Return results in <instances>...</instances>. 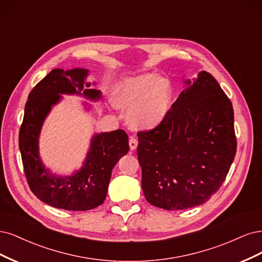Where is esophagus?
I'll use <instances>...</instances> for the list:
<instances>
[{
	"mask_svg": "<svg viewBox=\"0 0 262 262\" xmlns=\"http://www.w3.org/2000/svg\"><path fill=\"white\" fill-rule=\"evenodd\" d=\"M128 143H129V148H130V150H135V149L137 148V146H138V140H137L136 138L130 137V139H129Z\"/></svg>",
	"mask_w": 262,
	"mask_h": 262,
	"instance_id": "1",
	"label": "esophagus"
}]
</instances>
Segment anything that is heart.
Segmentation results:
<instances>
[{"instance_id":"b5f03b06","label":"heart","mask_w":262,"mask_h":262,"mask_svg":"<svg viewBox=\"0 0 262 262\" xmlns=\"http://www.w3.org/2000/svg\"><path fill=\"white\" fill-rule=\"evenodd\" d=\"M114 105L127 113L129 127L148 132L161 125L170 114L173 103V87L170 80L156 73L129 76L113 87Z\"/></svg>"}]
</instances>
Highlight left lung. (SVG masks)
I'll list each match as a JSON object with an SVG mask.
<instances>
[{
  "instance_id": "1",
  "label": "left lung",
  "mask_w": 262,
  "mask_h": 262,
  "mask_svg": "<svg viewBox=\"0 0 262 262\" xmlns=\"http://www.w3.org/2000/svg\"><path fill=\"white\" fill-rule=\"evenodd\" d=\"M183 83L164 122L138 134L143 195L152 206L171 211L208 201L236 154L232 102L215 78L201 71Z\"/></svg>"
}]
</instances>
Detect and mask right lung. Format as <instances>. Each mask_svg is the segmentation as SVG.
Instances as JSON below:
<instances>
[{"mask_svg": "<svg viewBox=\"0 0 262 262\" xmlns=\"http://www.w3.org/2000/svg\"><path fill=\"white\" fill-rule=\"evenodd\" d=\"M88 75L89 70L81 67L50 72L29 94L19 130V150L31 191L45 204L70 211H87L103 204L113 167L129 150L123 129L101 132L92 135L85 160L72 174L53 173L42 161V126L63 96H78L90 102L102 99L101 91L92 88L96 82L87 81ZM81 104L86 112L91 110L87 101Z\"/></svg>", "mask_w": 262, "mask_h": 262, "instance_id": "1", "label": "right lung"}]
</instances>
